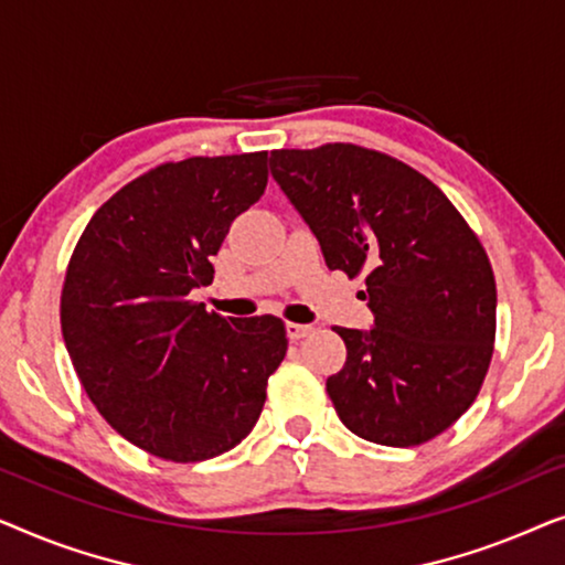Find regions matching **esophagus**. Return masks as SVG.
Instances as JSON below:
<instances>
[{
    "instance_id": "esophagus-1",
    "label": "esophagus",
    "mask_w": 565,
    "mask_h": 565,
    "mask_svg": "<svg viewBox=\"0 0 565 565\" xmlns=\"http://www.w3.org/2000/svg\"><path fill=\"white\" fill-rule=\"evenodd\" d=\"M285 331H288V339H292V342H298V339H303V337L311 334L313 327H311V323H292V321H288V323H285Z\"/></svg>"
}]
</instances>
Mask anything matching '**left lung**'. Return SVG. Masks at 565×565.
Returning a JSON list of instances; mask_svg holds the SVG:
<instances>
[{"instance_id":"8db88e82","label":"left lung","mask_w":565,"mask_h":565,"mask_svg":"<svg viewBox=\"0 0 565 565\" xmlns=\"http://www.w3.org/2000/svg\"><path fill=\"white\" fill-rule=\"evenodd\" d=\"M285 198L329 269L365 275L373 329L334 331L347 362L327 381L339 419L367 443L414 447L473 404L497 337L491 262L445 192L354 143L269 153Z\"/></svg>"}]
</instances>
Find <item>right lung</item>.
I'll return each mask as SVG.
<instances>
[{
	"label": "right lung",
	"instance_id": "add662e5",
	"mask_svg": "<svg viewBox=\"0 0 565 565\" xmlns=\"http://www.w3.org/2000/svg\"><path fill=\"white\" fill-rule=\"evenodd\" d=\"M267 188V151L169 161L115 192L84 228L61 292L76 375L110 427L172 462L249 435L288 352L277 316L192 303L236 215Z\"/></svg>",
	"mask_w": 565,
	"mask_h": 565
}]
</instances>
